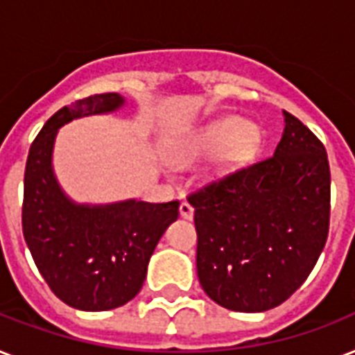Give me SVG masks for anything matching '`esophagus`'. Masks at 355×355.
<instances>
[{
  "mask_svg": "<svg viewBox=\"0 0 355 355\" xmlns=\"http://www.w3.org/2000/svg\"><path fill=\"white\" fill-rule=\"evenodd\" d=\"M180 216L184 217V219H191L193 217V206L189 205V202H180Z\"/></svg>",
  "mask_w": 355,
  "mask_h": 355,
  "instance_id": "esophagus-1",
  "label": "esophagus"
}]
</instances>
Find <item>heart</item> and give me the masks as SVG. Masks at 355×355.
<instances>
[{
    "label": "heart",
    "mask_w": 355,
    "mask_h": 355,
    "mask_svg": "<svg viewBox=\"0 0 355 355\" xmlns=\"http://www.w3.org/2000/svg\"><path fill=\"white\" fill-rule=\"evenodd\" d=\"M259 144H261V134L256 125H250L239 116H227L200 128L189 149L178 155L177 162L184 164L195 156L210 155L227 146L223 155V167H234L250 160L258 150Z\"/></svg>",
    "instance_id": "b5f03b06"
}]
</instances>
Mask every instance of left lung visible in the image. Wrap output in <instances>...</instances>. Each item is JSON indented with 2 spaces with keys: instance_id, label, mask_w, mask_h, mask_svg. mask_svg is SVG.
<instances>
[{
  "instance_id": "1",
  "label": "left lung",
  "mask_w": 355,
  "mask_h": 355,
  "mask_svg": "<svg viewBox=\"0 0 355 355\" xmlns=\"http://www.w3.org/2000/svg\"><path fill=\"white\" fill-rule=\"evenodd\" d=\"M275 155L189 193L197 275L219 306L267 311L302 286L328 239L330 164L322 141L284 110Z\"/></svg>"
}]
</instances>
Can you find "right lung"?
Returning a JSON list of instances; mask_svg holds the SVG:
<instances>
[{"mask_svg": "<svg viewBox=\"0 0 355 355\" xmlns=\"http://www.w3.org/2000/svg\"><path fill=\"white\" fill-rule=\"evenodd\" d=\"M123 103L119 94H97L60 108L42 127L25 164V243L49 289L83 311H105L132 300L155 247L178 217V200L77 205L58 186L51 164L58 128L83 116L114 112Z\"/></svg>", "mask_w": 355, "mask_h": 355, "instance_id": "add662e5", "label": "right lung"}]
</instances>
